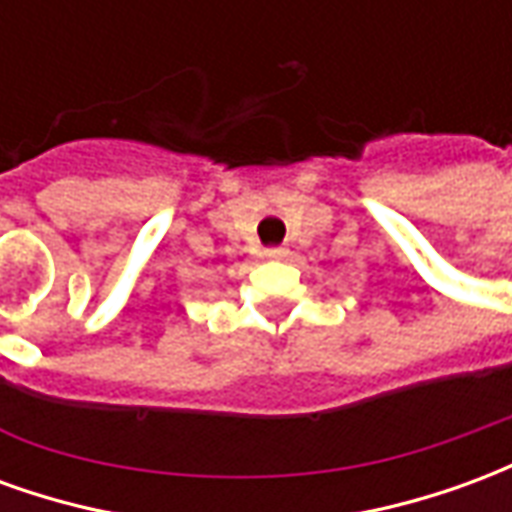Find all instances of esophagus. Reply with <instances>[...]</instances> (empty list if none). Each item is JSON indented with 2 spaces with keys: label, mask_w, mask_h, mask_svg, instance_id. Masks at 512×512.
I'll return each instance as SVG.
<instances>
[{
  "label": "esophagus",
  "mask_w": 512,
  "mask_h": 512,
  "mask_svg": "<svg viewBox=\"0 0 512 512\" xmlns=\"http://www.w3.org/2000/svg\"><path fill=\"white\" fill-rule=\"evenodd\" d=\"M263 257H268V260H285V257H288V249H285V246H274V249H266Z\"/></svg>",
  "instance_id": "1"
}]
</instances>
